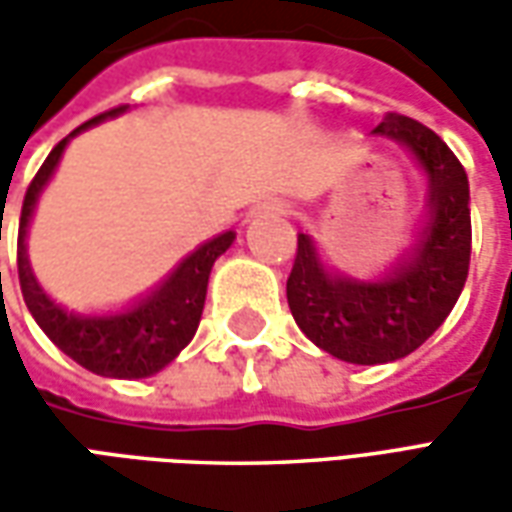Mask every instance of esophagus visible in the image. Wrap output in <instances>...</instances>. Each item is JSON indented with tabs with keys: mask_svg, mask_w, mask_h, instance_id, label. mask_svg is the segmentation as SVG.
Returning a JSON list of instances; mask_svg holds the SVG:
<instances>
[{
	"mask_svg": "<svg viewBox=\"0 0 512 512\" xmlns=\"http://www.w3.org/2000/svg\"><path fill=\"white\" fill-rule=\"evenodd\" d=\"M285 211H288V205L282 200H266L252 208V216H282Z\"/></svg>",
	"mask_w": 512,
	"mask_h": 512,
	"instance_id": "1",
	"label": "esophagus"
}]
</instances>
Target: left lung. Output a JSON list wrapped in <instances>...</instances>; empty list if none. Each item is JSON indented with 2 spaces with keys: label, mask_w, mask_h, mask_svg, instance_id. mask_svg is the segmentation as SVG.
<instances>
[{
  "label": "left lung",
  "mask_w": 512,
  "mask_h": 512,
  "mask_svg": "<svg viewBox=\"0 0 512 512\" xmlns=\"http://www.w3.org/2000/svg\"><path fill=\"white\" fill-rule=\"evenodd\" d=\"M376 139L411 153L428 180L425 219L406 255L373 279L332 268L310 233H299L288 304L299 329L326 354L351 365H386L428 340L461 296L472 255L469 178L430 128L386 115Z\"/></svg>",
  "instance_id": "left-lung-1"
}]
</instances>
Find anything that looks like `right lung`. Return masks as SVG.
I'll return each mask as SVG.
<instances>
[{
  "instance_id": "obj_1",
  "label": "right lung",
  "mask_w": 512,
  "mask_h": 512,
  "mask_svg": "<svg viewBox=\"0 0 512 512\" xmlns=\"http://www.w3.org/2000/svg\"><path fill=\"white\" fill-rule=\"evenodd\" d=\"M123 112H128V106H117L106 115L87 120L73 134L65 136L43 161L35 180L29 183L24 208H21V224H18V282H21V293H24V301H27L35 323L62 354L71 356L76 365L87 367L95 376L147 378L164 370L191 343V337L200 326L211 268L216 257L224 255L233 246V230L197 246L158 282L156 288H150L134 304L115 312L84 315V312L65 310L40 288L27 255L29 224L38 208L40 194L60 167V158L68 142L76 134L104 123L109 117L123 115Z\"/></svg>"
}]
</instances>
